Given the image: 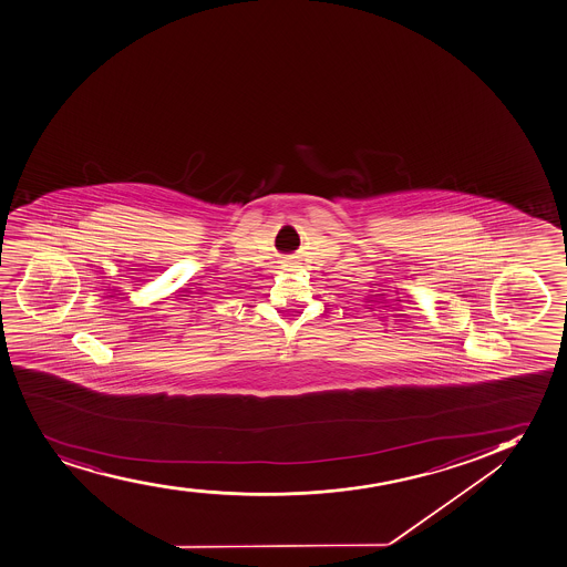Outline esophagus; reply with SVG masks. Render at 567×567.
I'll return each instance as SVG.
<instances>
[{
    "label": "esophagus",
    "instance_id": "esophagus-1",
    "mask_svg": "<svg viewBox=\"0 0 567 567\" xmlns=\"http://www.w3.org/2000/svg\"><path fill=\"white\" fill-rule=\"evenodd\" d=\"M293 266H296V258H293V256H290V258H287V260L282 261V268L288 269V271H290Z\"/></svg>",
    "mask_w": 567,
    "mask_h": 567
}]
</instances>
